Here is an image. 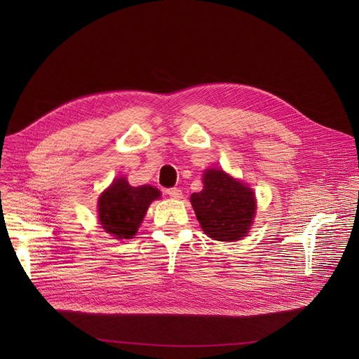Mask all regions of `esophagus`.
Wrapping results in <instances>:
<instances>
[{
  "instance_id": "34e87169",
  "label": "esophagus",
  "mask_w": 359,
  "mask_h": 359,
  "mask_svg": "<svg viewBox=\"0 0 359 359\" xmlns=\"http://www.w3.org/2000/svg\"><path fill=\"white\" fill-rule=\"evenodd\" d=\"M165 194L172 199H182V196H183V194H182L179 187H170V189L165 191Z\"/></svg>"
}]
</instances>
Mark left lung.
<instances>
[{
	"label": "left lung",
	"mask_w": 359,
	"mask_h": 359,
	"mask_svg": "<svg viewBox=\"0 0 359 359\" xmlns=\"http://www.w3.org/2000/svg\"><path fill=\"white\" fill-rule=\"evenodd\" d=\"M191 202L205 234L218 241L246 236L256 214L250 187L215 168L206 170L203 189L192 194Z\"/></svg>",
	"instance_id": "8db88e82"
}]
</instances>
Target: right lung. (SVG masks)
I'll list each match as a JSON object with an SVG mask.
<instances>
[{"label":"right lung","instance_id":"1","mask_svg":"<svg viewBox=\"0 0 359 359\" xmlns=\"http://www.w3.org/2000/svg\"><path fill=\"white\" fill-rule=\"evenodd\" d=\"M160 198L153 186H130L125 177L110 184L99 199V221L116 238H132L138 231L149 203Z\"/></svg>","mask_w":359,"mask_h":359}]
</instances>
